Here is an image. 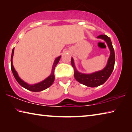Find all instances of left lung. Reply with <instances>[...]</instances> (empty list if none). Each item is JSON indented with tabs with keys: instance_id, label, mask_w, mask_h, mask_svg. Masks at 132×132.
<instances>
[{
	"instance_id": "1",
	"label": "left lung",
	"mask_w": 132,
	"mask_h": 132,
	"mask_svg": "<svg viewBox=\"0 0 132 132\" xmlns=\"http://www.w3.org/2000/svg\"><path fill=\"white\" fill-rule=\"evenodd\" d=\"M97 38L104 39L106 42L111 52L106 65L102 70L91 74L81 73L79 72L76 68L73 57H71V66L74 69V76L75 79L81 84L90 87H95L103 84L108 80L114 68L115 62V52L110 38L106 35H100Z\"/></svg>"
}]
</instances>
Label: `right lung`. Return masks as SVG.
<instances>
[{
    "mask_svg": "<svg viewBox=\"0 0 132 132\" xmlns=\"http://www.w3.org/2000/svg\"><path fill=\"white\" fill-rule=\"evenodd\" d=\"M14 48H13L12 50V56H11V69H12V71L13 72V76L15 77V80H17V81L19 82V84L21 86L23 87L24 88L27 89L28 90H30L31 91H34V92H38V91H41L42 90H44L48 88L49 87H50L51 85L53 84V81H54L55 80V68L56 66L57 65V64L59 62L60 59H61V56L57 57L56 58L55 60L54 63H53V66H52V73H51V75L50 76L48 77L46 79H45L43 81L38 82L37 84H34L32 85H30L27 83V82H24L23 80H21L20 78L19 77L17 71H15V69L14 68L13 65V54H14Z\"/></svg>",
    "mask_w": 132,
    "mask_h": 132,
    "instance_id": "add662e5",
    "label": "right lung"
}]
</instances>
